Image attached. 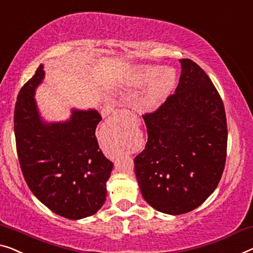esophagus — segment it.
Listing matches in <instances>:
<instances>
[{"instance_id": "1", "label": "esophagus", "mask_w": 253, "mask_h": 253, "mask_svg": "<svg viewBox=\"0 0 253 253\" xmlns=\"http://www.w3.org/2000/svg\"><path fill=\"white\" fill-rule=\"evenodd\" d=\"M126 112H127V110H125V109H120V110L115 112V115H116V116H122V115H124V114H126Z\"/></svg>"}]
</instances>
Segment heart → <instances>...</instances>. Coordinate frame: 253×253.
Masks as SVG:
<instances>
[{
	"label": "heart",
	"instance_id": "b5f03b06",
	"mask_svg": "<svg viewBox=\"0 0 253 253\" xmlns=\"http://www.w3.org/2000/svg\"><path fill=\"white\" fill-rule=\"evenodd\" d=\"M163 67H138L128 75L123 86L125 88L143 87V86L149 84L156 79V81L154 80L153 84L150 86V88L146 90L144 96L141 100L143 108L146 109V110H152V109L159 105L161 100L166 96V94L172 88L176 81L174 71L166 70L163 73Z\"/></svg>",
	"mask_w": 253,
	"mask_h": 253
}]
</instances>
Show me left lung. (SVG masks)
Returning a JSON list of instances; mask_svg holds the SVG:
<instances>
[{"label":"left lung","instance_id":"left-lung-1","mask_svg":"<svg viewBox=\"0 0 253 253\" xmlns=\"http://www.w3.org/2000/svg\"><path fill=\"white\" fill-rule=\"evenodd\" d=\"M176 92L143 115L145 149L135 157L143 198L158 211L182 214L198 208L216 190L227 154L223 100L201 67L179 60Z\"/></svg>","mask_w":253,"mask_h":253}]
</instances>
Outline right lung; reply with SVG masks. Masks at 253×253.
<instances>
[{
  "instance_id": "1",
  "label": "right lung",
  "mask_w": 253,
  "mask_h": 253,
  "mask_svg": "<svg viewBox=\"0 0 253 253\" xmlns=\"http://www.w3.org/2000/svg\"><path fill=\"white\" fill-rule=\"evenodd\" d=\"M43 78L41 65L17 97L13 122L19 164L43 205L68 219H82L103 206L114 167L95 136L102 118L96 110H73L66 123H43L34 99Z\"/></svg>"
}]
</instances>
